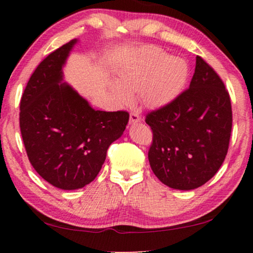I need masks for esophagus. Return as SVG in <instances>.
Here are the masks:
<instances>
[{"mask_svg": "<svg viewBox=\"0 0 253 253\" xmlns=\"http://www.w3.org/2000/svg\"><path fill=\"white\" fill-rule=\"evenodd\" d=\"M140 121H141V117L138 115L137 113H131L130 114V124L139 123Z\"/></svg>", "mask_w": 253, "mask_h": 253, "instance_id": "34e87169", "label": "esophagus"}]
</instances>
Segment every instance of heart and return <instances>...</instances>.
Segmentation results:
<instances>
[{"label":"heart","mask_w":253,"mask_h":253,"mask_svg":"<svg viewBox=\"0 0 253 253\" xmlns=\"http://www.w3.org/2000/svg\"><path fill=\"white\" fill-rule=\"evenodd\" d=\"M188 77L189 67L183 58L166 56L159 48L148 47L122 70L121 84L116 83L113 87L122 103L132 102V92H139L145 106L159 108L181 94Z\"/></svg>","instance_id":"1"}]
</instances>
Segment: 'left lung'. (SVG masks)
<instances>
[{
    "instance_id": "8db88e82",
    "label": "left lung",
    "mask_w": 253,
    "mask_h": 253,
    "mask_svg": "<svg viewBox=\"0 0 253 253\" xmlns=\"http://www.w3.org/2000/svg\"><path fill=\"white\" fill-rule=\"evenodd\" d=\"M153 139L148 161L169 188L192 190L210 181L229 147L233 112L222 79L200 56L189 88L147 113Z\"/></svg>"
}]
</instances>
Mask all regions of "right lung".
Here are the masks:
<instances>
[{
    "label": "right lung",
    "mask_w": 253,
    "mask_h": 253,
    "mask_svg": "<svg viewBox=\"0 0 253 253\" xmlns=\"http://www.w3.org/2000/svg\"><path fill=\"white\" fill-rule=\"evenodd\" d=\"M76 41L40 62L20 100V133L31 165L44 181L62 190L81 189L96 177L107 150L129 121L126 110H94L61 83L62 67Z\"/></svg>",
    "instance_id": "1"
}]
</instances>
